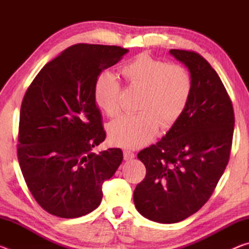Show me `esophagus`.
<instances>
[{"label":"esophagus","mask_w":249,"mask_h":249,"mask_svg":"<svg viewBox=\"0 0 249 249\" xmlns=\"http://www.w3.org/2000/svg\"><path fill=\"white\" fill-rule=\"evenodd\" d=\"M135 157V154L130 150H124V159L125 160H132Z\"/></svg>","instance_id":"34e87169"}]
</instances>
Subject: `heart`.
<instances>
[{
    "label": "heart",
    "instance_id": "obj_1",
    "mask_svg": "<svg viewBox=\"0 0 249 249\" xmlns=\"http://www.w3.org/2000/svg\"><path fill=\"white\" fill-rule=\"evenodd\" d=\"M121 74L130 88L141 90L140 112L113 121L108 126L109 141L124 148H138L153 140L159 125L170 128L182 116L192 95V77L184 67L169 65L147 53L126 62ZM120 92L121 84L113 73L103 71L96 77L94 101L107 116L119 114Z\"/></svg>",
    "mask_w": 249,
    "mask_h": 249
}]
</instances>
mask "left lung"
I'll use <instances>...</instances> for the list:
<instances>
[{"label": "left lung", "mask_w": 249, "mask_h": 249, "mask_svg": "<svg viewBox=\"0 0 249 249\" xmlns=\"http://www.w3.org/2000/svg\"><path fill=\"white\" fill-rule=\"evenodd\" d=\"M169 53L190 71L192 95L165 136L138 153L146 177L134 191L138 212L163 224L183 221L212 196L229 163L235 124L231 101L209 62L195 52Z\"/></svg>", "instance_id": "obj_1"}]
</instances>
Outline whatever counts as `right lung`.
I'll return each mask as SVG.
<instances>
[{"mask_svg":"<svg viewBox=\"0 0 249 249\" xmlns=\"http://www.w3.org/2000/svg\"><path fill=\"white\" fill-rule=\"evenodd\" d=\"M127 53L119 46H71L44 66L24 95L19 167L37 203L53 215L74 218L95 210L103 182L123 160L120 148L92 151L107 136L93 88Z\"/></svg>","mask_w":249,"mask_h":249,"instance_id":"add662e5","label":"right lung"}]
</instances>
